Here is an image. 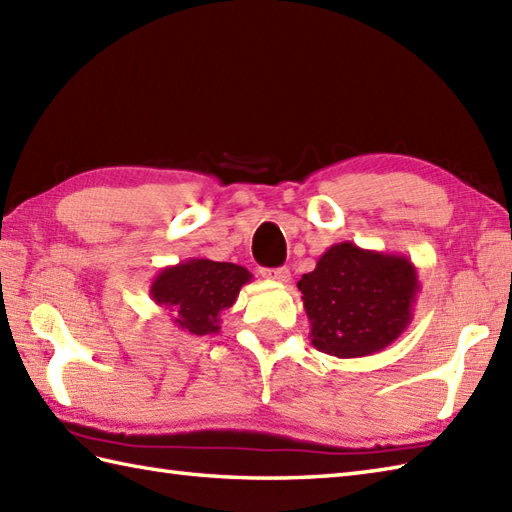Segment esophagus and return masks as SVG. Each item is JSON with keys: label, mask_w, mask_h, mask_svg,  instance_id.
Returning a JSON list of instances; mask_svg holds the SVG:
<instances>
[{"label": "esophagus", "mask_w": 512, "mask_h": 512, "mask_svg": "<svg viewBox=\"0 0 512 512\" xmlns=\"http://www.w3.org/2000/svg\"><path fill=\"white\" fill-rule=\"evenodd\" d=\"M262 275L270 281H279V284H288L290 281V270L284 266V268H266L262 270Z\"/></svg>", "instance_id": "1"}]
</instances>
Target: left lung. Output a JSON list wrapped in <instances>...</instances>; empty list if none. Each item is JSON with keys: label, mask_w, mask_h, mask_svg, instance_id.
Segmentation results:
<instances>
[{"label": "left lung", "mask_w": 512, "mask_h": 512, "mask_svg": "<svg viewBox=\"0 0 512 512\" xmlns=\"http://www.w3.org/2000/svg\"><path fill=\"white\" fill-rule=\"evenodd\" d=\"M297 288L312 345L336 358H361L385 350L409 328L420 281L405 255L341 242L325 250Z\"/></svg>", "instance_id": "1"}]
</instances>
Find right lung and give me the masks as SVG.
<instances>
[{
  "instance_id": "obj_1",
  "label": "right lung",
  "mask_w": 512,
  "mask_h": 512,
  "mask_svg": "<svg viewBox=\"0 0 512 512\" xmlns=\"http://www.w3.org/2000/svg\"><path fill=\"white\" fill-rule=\"evenodd\" d=\"M253 279L244 266L191 257L162 268L151 281L149 295L158 306L173 312L178 330L206 336L222 330L220 317L237 301L239 290Z\"/></svg>"
}]
</instances>
